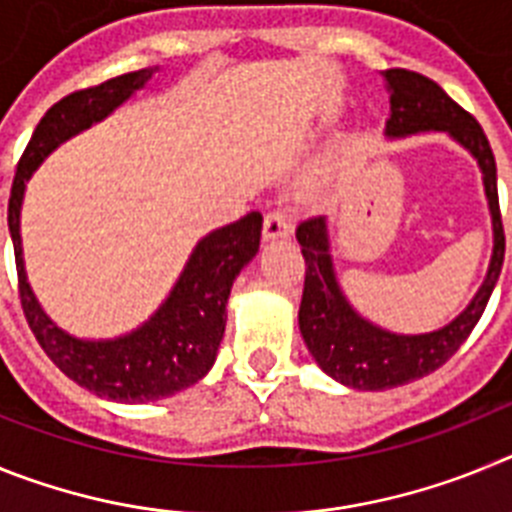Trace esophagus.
I'll return each mask as SVG.
<instances>
[{"instance_id": "obj_1", "label": "esophagus", "mask_w": 512, "mask_h": 512, "mask_svg": "<svg viewBox=\"0 0 512 512\" xmlns=\"http://www.w3.org/2000/svg\"><path fill=\"white\" fill-rule=\"evenodd\" d=\"M292 233V220L282 210H274L264 217V241H284Z\"/></svg>"}]
</instances>
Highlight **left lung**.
<instances>
[{
    "label": "left lung",
    "instance_id": "left-lung-1",
    "mask_svg": "<svg viewBox=\"0 0 512 512\" xmlns=\"http://www.w3.org/2000/svg\"><path fill=\"white\" fill-rule=\"evenodd\" d=\"M390 94L384 138L400 140L418 133H443L477 161L492 220V256L472 302L446 325L428 333H392L366 320L343 292L333 261L328 215L297 225V243L305 256V292L300 302V333L315 364L336 382L354 390H392L436 372L479 323L505 259V235L497 205V166L490 140L479 122L464 112L436 81L415 71H382Z\"/></svg>",
    "mask_w": 512,
    "mask_h": 512
}]
</instances>
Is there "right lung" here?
I'll return each instance as SVG.
<instances>
[{"mask_svg": "<svg viewBox=\"0 0 512 512\" xmlns=\"http://www.w3.org/2000/svg\"><path fill=\"white\" fill-rule=\"evenodd\" d=\"M156 71L158 66L115 76L53 104L22 153L7 210L22 310L48 359L92 395L130 405L164 400L210 372L225 333L230 287L259 253L264 217L248 212L200 238L166 300L146 323L115 338H79L48 318L27 282L20 215L27 182L45 158L74 135L107 120L135 92L146 89Z\"/></svg>", "mask_w": 512, "mask_h": 512, "instance_id": "1", "label": "right lung"}]
</instances>
